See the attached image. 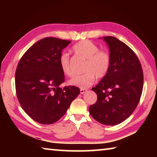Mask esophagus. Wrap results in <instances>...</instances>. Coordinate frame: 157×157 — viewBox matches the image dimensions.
Instances as JSON below:
<instances>
[{"mask_svg":"<svg viewBox=\"0 0 157 157\" xmlns=\"http://www.w3.org/2000/svg\"><path fill=\"white\" fill-rule=\"evenodd\" d=\"M86 91H87V90L85 89H80V94H84V93L86 92Z\"/></svg>","mask_w":157,"mask_h":157,"instance_id":"34e87169","label":"esophagus"}]
</instances>
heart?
<instances>
[{"mask_svg":"<svg viewBox=\"0 0 157 157\" xmlns=\"http://www.w3.org/2000/svg\"><path fill=\"white\" fill-rule=\"evenodd\" d=\"M72 49L77 55L86 59L84 73L75 75L69 83L80 89H86L94 83L95 77L104 78L111 66V56L107 50H99L96 44L89 40H82L74 45ZM59 63L63 73L66 76L73 75L70 65V56L67 52L59 55Z\"/></svg>","mask_w":157,"mask_h":157,"instance_id":"obj_1","label":"heart"}]
</instances>
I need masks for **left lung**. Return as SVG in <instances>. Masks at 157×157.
Returning <instances> with one entry per match:
<instances>
[{"label":"left lung","mask_w":157,"mask_h":157,"mask_svg":"<svg viewBox=\"0 0 157 157\" xmlns=\"http://www.w3.org/2000/svg\"><path fill=\"white\" fill-rule=\"evenodd\" d=\"M110 50L108 73L92 90L98 100L90 106L95 121L116 125L131 116L139 104L143 87V69L135 52L113 36H104Z\"/></svg>","instance_id":"obj_1"}]
</instances>
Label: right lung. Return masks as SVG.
<instances>
[{
  "instance_id": "1",
  "label": "right lung",
  "mask_w": 157,
  "mask_h": 157,
  "mask_svg": "<svg viewBox=\"0 0 157 157\" xmlns=\"http://www.w3.org/2000/svg\"><path fill=\"white\" fill-rule=\"evenodd\" d=\"M71 42L46 37L33 45L18 63L17 96L25 112L37 123L50 124L59 121L79 94L75 86L59 87L65 77L59 57Z\"/></svg>"
}]
</instances>
